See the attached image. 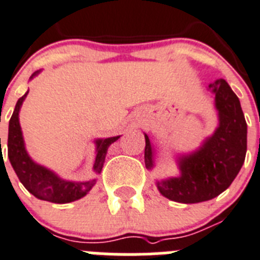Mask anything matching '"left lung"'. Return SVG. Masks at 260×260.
I'll return each instance as SVG.
<instances>
[{"mask_svg": "<svg viewBox=\"0 0 260 260\" xmlns=\"http://www.w3.org/2000/svg\"><path fill=\"white\" fill-rule=\"evenodd\" d=\"M215 96L218 124L196 151L178 157V177L157 181V190L172 201L196 204L214 199L230 187L246 155L247 125L239 97L224 79L209 84ZM145 166L154 167V150L145 135Z\"/></svg>", "mask_w": 260, "mask_h": 260, "instance_id": "1", "label": "left lung"}]
</instances>
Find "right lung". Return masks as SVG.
I'll return each mask as SVG.
<instances>
[{
  "label": "right lung",
  "instance_id": "1",
  "mask_svg": "<svg viewBox=\"0 0 260 260\" xmlns=\"http://www.w3.org/2000/svg\"><path fill=\"white\" fill-rule=\"evenodd\" d=\"M38 73L40 72L33 73L30 79L36 77ZM26 94L28 92L21 96L16 103L14 113L9 122V138H7V156H9L10 163L13 166L19 181L23 183L24 187L31 195H35L40 200L55 204H65L83 198L93 187L96 179H91L87 182L65 181L46 167L35 163L26 152L20 123H19V111H20L21 104L25 100ZM119 137L120 136L101 138V140L99 138L94 141L96 159H94L93 171L97 174L101 173L109 146L115 142Z\"/></svg>",
  "mask_w": 260,
  "mask_h": 260
}]
</instances>
